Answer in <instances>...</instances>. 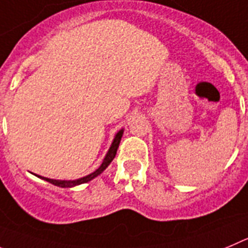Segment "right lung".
Returning <instances> with one entry per match:
<instances>
[{
    "instance_id": "1",
    "label": "right lung",
    "mask_w": 248,
    "mask_h": 248,
    "mask_svg": "<svg viewBox=\"0 0 248 248\" xmlns=\"http://www.w3.org/2000/svg\"><path fill=\"white\" fill-rule=\"evenodd\" d=\"M122 133H124V129H121V131H120V132L116 135L115 140H113L112 144H111L110 149H108V155H106V157H105V159H104V162H102L101 166H100L96 170L93 171V173L89 174V175H86V177L80 178V179H77V180H55V179H49V178L39 177V175H38V177L42 178V179H44V180H46V182H49L50 184L60 186V188H71V186H75V185L84 184V183L90 182L91 179H93V178L97 177L99 174H101L105 169L108 168V164L112 162V159L115 158V155H116V152H117V148H119V146H120V142H121Z\"/></svg>"
}]
</instances>
